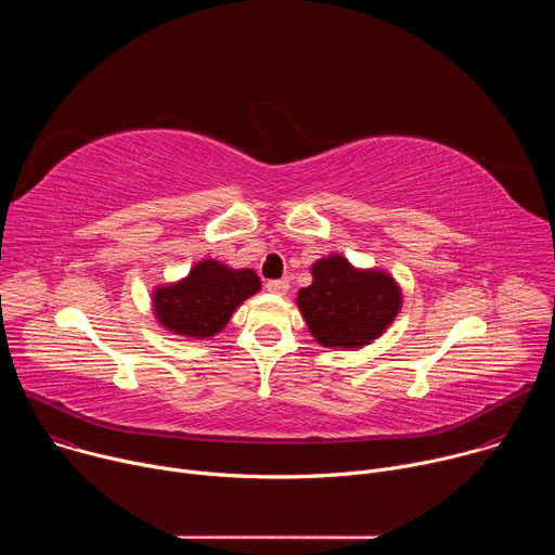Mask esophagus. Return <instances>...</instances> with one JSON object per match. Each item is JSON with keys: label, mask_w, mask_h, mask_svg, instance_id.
<instances>
[{"label": "esophagus", "mask_w": 555, "mask_h": 555, "mask_svg": "<svg viewBox=\"0 0 555 555\" xmlns=\"http://www.w3.org/2000/svg\"><path fill=\"white\" fill-rule=\"evenodd\" d=\"M266 289H268L270 294H287V289H289V281H287V279H274V281H268V283H266Z\"/></svg>", "instance_id": "obj_1"}]
</instances>
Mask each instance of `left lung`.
<instances>
[{
	"mask_svg": "<svg viewBox=\"0 0 555 555\" xmlns=\"http://www.w3.org/2000/svg\"><path fill=\"white\" fill-rule=\"evenodd\" d=\"M313 283L298 292L311 336L325 347L356 349L375 340L400 311L402 294L384 272L356 270L343 257L311 268Z\"/></svg>",
	"mask_w": 555,
	"mask_h": 555,
	"instance_id": "obj_1",
	"label": "left lung"
}]
</instances>
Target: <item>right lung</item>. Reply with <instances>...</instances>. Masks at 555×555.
Instances as JSON below:
<instances>
[{"mask_svg":"<svg viewBox=\"0 0 555 555\" xmlns=\"http://www.w3.org/2000/svg\"><path fill=\"white\" fill-rule=\"evenodd\" d=\"M261 287L253 270H228L217 261L197 263L189 276L153 294L157 321L180 336L208 338L223 330L232 311Z\"/></svg>","mask_w":555,"mask_h":555,"instance_id":"obj_1","label":"right lung"}]
</instances>
